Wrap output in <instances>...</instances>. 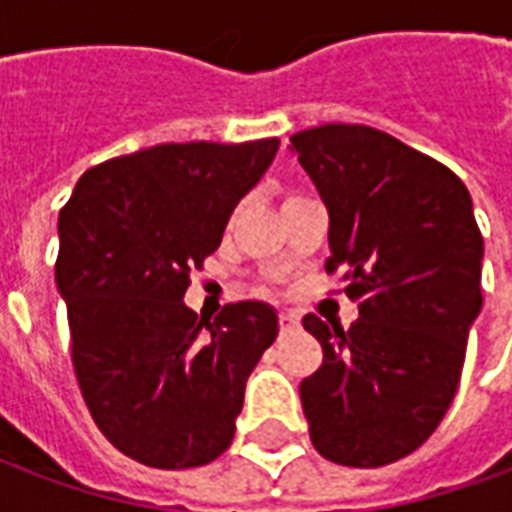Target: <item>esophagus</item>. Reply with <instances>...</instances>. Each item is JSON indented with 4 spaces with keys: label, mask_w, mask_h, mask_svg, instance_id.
Segmentation results:
<instances>
[{
    "label": "esophagus",
    "mask_w": 512,
    "mask_h": 512,
    "mask_svg": "<svg viewBox=\"0 0 512 512\" xmlns=\"http://www.w3.org/2000/svg\"><path fill=\"white\" fill-rule=\"evenodd\" d=\"M299 326V315L296 312H279V329L282 332H290V329H296Z\"/></svg>",
    "instance_id": "1"
}]
</instances>
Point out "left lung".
<instances>
[{
	"label": "left lung",
	"instance_id": "obj_1",
	"mask_svg": "<svg viewBox=\"0 0 512 512\" xmlns=\"http://www.w3.org/2000/svg\"><path fill=\"white\" fill-rule=\"evenodd\" d=\"M290 150L329 211L326 271L345 268L351 329L304 315L323 365L299 386L326 461L373 469L425 444L461 381L483 310V235L463 180L370 126L326 123Z\"/></svg>",
	"mask_w": 512,
	"mask_h": 512
}]
</instances>
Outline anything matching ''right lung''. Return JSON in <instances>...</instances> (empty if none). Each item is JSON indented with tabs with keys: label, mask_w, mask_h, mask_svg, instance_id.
I'll return each mask as SVG.
<instances>
[{
	"label": "right lung",
	"mask_w": 512,
	"mask_h": 512,
	"mask_svg": "<svg viewBox=\"0 0 512 512\" xmlns=\"http://www.w3.org/2000/svg\"><path fill=\"white\" fill-rule=\"evenodd\" d=\"M277 150V136L147 147L87 169L60 211L54 279L79 389L106 439L145 466L216 461L277 337L263 301L227 304L213 321L183 304L189 274Z\"/></svg>",
	"instance_id": "add662e5"
}]
</instances>
